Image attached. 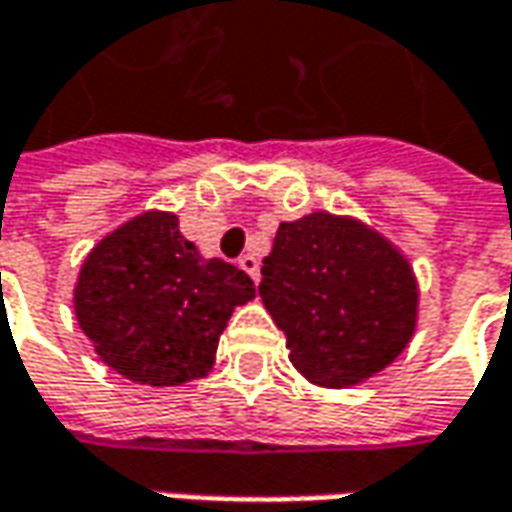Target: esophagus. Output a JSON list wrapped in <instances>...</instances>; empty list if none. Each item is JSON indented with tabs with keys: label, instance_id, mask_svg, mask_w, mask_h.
I'll return each instance as SVG.
<instances>
[{
	"label": "esophagus",
	"instance_id": "obj_1",
	"mask_svg": "<svg viewBox=\"0 0 512 512\" xmlns=\"http://www.w3.org/2000/svg\"><path fill=\"white\" fill-rule=\"evenodd\" d=\"M239 267H242L245 273H250V279H253V282H259V259H256V256L245 253V256L239 259Z\"/></svg>",
	"mask_w": 512,
	"mask_h": 512
}]
</instances>
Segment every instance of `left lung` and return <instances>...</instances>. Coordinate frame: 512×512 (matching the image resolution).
Masks as SVG:
<instances>
[{
  "label": "left lung",
  "instance_id": "1",
  "mask_svg": "<svg viewBox=\"0 0 512 512\" xmlns=\"http://www.w3.org/2000/svg\"><path fill=\"white\" fill-rule=\"evenodd\" d=\"M259 296L285 330L293 367L322 387H350L384 370L410 342L419 302L402 253L330 213L279 225Z\"/></svg>",
  "mask_w": 512,
  "mask_h": 512
}]
</instances>
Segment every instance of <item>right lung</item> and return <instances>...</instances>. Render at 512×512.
I'll return each mask as SVG.
<instances>
[{"mask_svg":"<svg viewBox=\"0 0 512 512\" xmlns=\"http://www.w3.org/2000/svg\"><path fill=\"white\" fill-rule=\"evenodd\" d=\"M253 296L245 270L205 262L173 213H145L90 250L73 307L108 367L130 382L173 387L207 376L233 307Z\"/></svg>","mask_w":512,"mask_h":512,"instance_id":"add662e5","label":"right lung"}]
</instances>
